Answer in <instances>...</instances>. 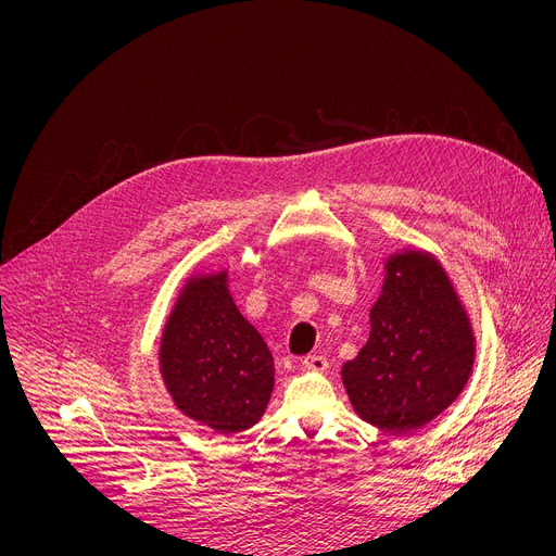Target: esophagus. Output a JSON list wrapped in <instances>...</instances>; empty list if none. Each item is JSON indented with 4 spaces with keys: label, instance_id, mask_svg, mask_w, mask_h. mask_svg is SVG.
Here are the masks:
<instances>
[{
    "label": "esophagus",
    "instance_id": "obj_1",
    "mask_svg": "<svg viewBox=\"0 0 556 556\" xmlns=\"http://www.w3.org/2000/svg\"><path fill=\"white\" fill-rule=\"evenodd\" d=\"M301 368L311 370V372H324V370H328V359L321 355H308L301 359Z\"/></svg>",
    "mask_w": 556,
    "mask_h": 556
}]
</instances>
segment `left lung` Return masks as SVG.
<instances>
[{"label":"left lung","mask_w":556,"mask_h":556,"mask_svg":"<svg viewBox=\"0 0 556 556\" xmlns=\"http://www.w3.org/2000/svg\"><path fill=\"white\" fill-rule=\"evenodd\" d=\"M475 357L472 319L447 270L432 252L406 245L383 260L370 337L341 381L366 424L410 432L459 399Z\"/></svg>","instance_id":"8db88e82"}]
</instances>
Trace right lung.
<instances>
[{
    "mask_svg": "<svg viewBox=\"0 0 556 556\" xmlns=\"http://www.w3.org/2000/svg\"><path fill=\"white\" fill-rule=\"evenodd\" d=\"M160 375L173 406L217 434L255 426L275 388L264 337L237 308L228 268L192 270L160 337Z\"/></svg>",
    "mask_w": 556,
    "mask_h": 556,
    "instance_id": "obj_1",
    "label": "right lung"
}]
</instances>
